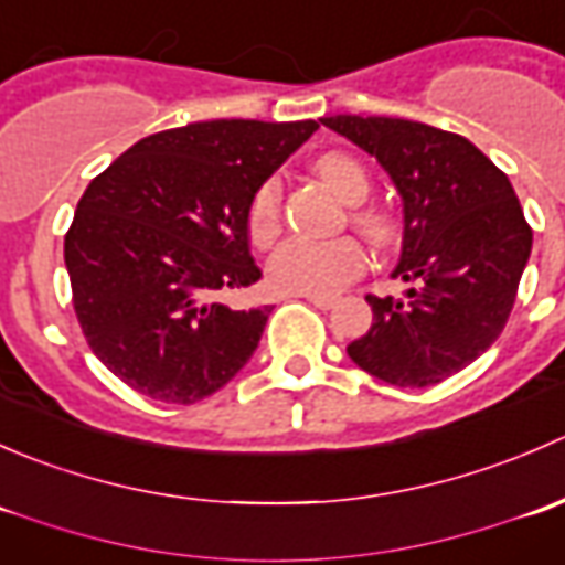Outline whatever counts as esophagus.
I'll return each instance as SVG.
<instances>
[{"label":"esophagus","instance_id":"obj_1","mask_svg":"<svg viewBox=\"0 0 565 565\" xmlns=\"http://www.w3.org/2000/svg\"><path fill=\"white\" fill-rule=\"evenodd\" d=\"M300 298H306V300H309V303H315L317 309H324V311L333 309V306H335V300L333 298H324V295H300Z\"/></svg>","mask_w":565,"mask_h":565}]
</instances>
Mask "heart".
<instances>
[{"label":"heart","instance_id":"heart-1","mask_svg":"<svg viewBox=\"0 0 565 565\" xmlns=\"http://www.w3.org/2000/svg\"><path fill=\"white\" fill-rule=\"evenodd\" d=\"M315 172L335 191L344 204L366 202L372 191L369 172L344 152H324L315 161ZM352 224L374 246H385L391 241V224L385 215L374 210L352 213ZM281 230V180L267 177L256 188L248 207V235L256 246H270ZM363 270V254L355 241H306L292 237L281 243L267 262V281L270 287L292 295H333L347 281Z\"/></svg>","mask_w":565,"mask_h":565}]
</instances>
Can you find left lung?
<instances>
[{"instance_id": "1", "label": "left lung", "mask_w": 565, "mask_h": 565, "mask_svg": "<svg viewBox=\"0 0 565 565\" xmlns=\"http://www.w3.org/2000/svg\"><path fill=\"white\" fill-rule=\"evenodd\" d=\"M324 128L377 158L402 196L404 298H374L372 328L347 355L398 388L470 366L503 333L533 248L509 177L472 141L431 125L335 114Z\"/></svg>"}]
</instances>
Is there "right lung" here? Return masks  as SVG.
<instances>
[{
    "instance_id": "right-lung-1",
    "label": "right lung",
    "mask_w": 565,
    "mask_h": 565,
    "mask_svg": "<svg viewBox=\"0 0 565 565\" xmlns=\"http://www.w3.org/2000/svg\"><path fill=\"white\" fill-rule=\"evenodd\" d=\"M319 125L207 119L136 141L78 202L65 235L73 309L125 385L193 404L254 355L273 306L221 300L262 278L248 207Z\"/></svg>"
}]
</instances>
